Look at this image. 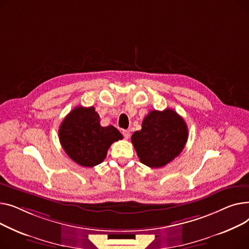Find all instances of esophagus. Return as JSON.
Segmentation results:
<instances>
[{
	"mask_svg": "<svg viewBox=\"0 0 249 249\" xmlns=\"http://www.w3.org/2000/svg\"><path fill=\"white\" fill-rule=\"evenodd\" d=\"M123 135H124V137L125 139H129V137H130V131H129L128 129H124V130H123Z\"/></svg>",
	"mask_w": 249,
	"mask_h": 249,
	"instance_id": "34e87169",
	"label": "esophagus"
}]
</instances>
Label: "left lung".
I'll return each mask as SVG.
<instances>
[{
    "label": "left lung",
    "instance_id": "1",
    "mask_svg": "<svg viewBox=\"0 0 249 249\" xmlns=\"http://www.w3.org/2000/svg\"><path fill=\"white\" fill-rule=\"evenodd\" d=\"M188 140V127L176 111L166 108L152 110L145 116L142 129L131 136V142L141 163L160 168L178 157Z\"/></svg>",
    "mask_w": 249,
    "mask_h": 249
}]
</instances>
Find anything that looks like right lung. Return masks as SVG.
<instances>
[{"mask_svg": "<svg viewBox=\"0 0 249 249\" xmlns=\"http://www.w3.org/2000/svg\"><path fill=\"white\" fill-rule=\"evenodd\" d=\"M59 141L67 156L81 167H94L107 157L110 144L123 135L112 125L101 126L93 107H76L60 124Z\"/></svg>", "mask_w": 249, "mask_h": 249, "instance_id": "add662e5", "label": "right lung"}]
</instances>
